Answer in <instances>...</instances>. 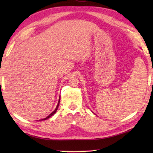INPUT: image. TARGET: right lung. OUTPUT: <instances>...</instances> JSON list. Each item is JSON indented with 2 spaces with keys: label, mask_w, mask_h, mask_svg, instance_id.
<instances>
[{
  "label": "right lung",
  "mask_w": 153,
  "mask_h": 153,
  "mask_svg": "<svg viewBox=\"0 0 153 153\" xmlns=\"http://www.w3.org/2000/svg\"><path fill=\"white\" fill-rule=\"evenodd\" d=\"M59 103H60V98H59V102H58V105H57V106H56V108L55 109V111H53V112H52L50 115H49L48 116H47V117H46V118H45V119H43V120H47V119H48L49 117H51V116H53L54 114H55V113H56V110H57V108H58V107H59Z\"/></svg>",
  "instance_id": "obj_1"
}]
</instances>
